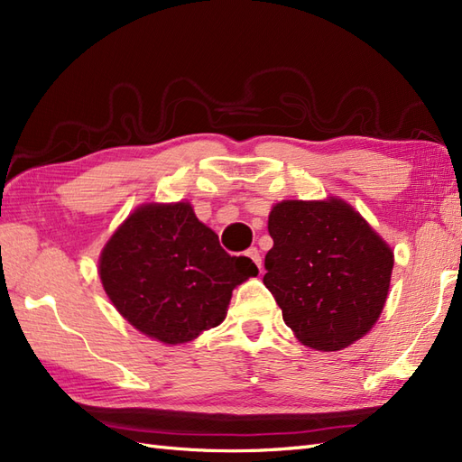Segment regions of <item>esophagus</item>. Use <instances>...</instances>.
I'll return each mask as SVG.
<instances>
[{"label":"esophagus","instance_id":"obj_1","mask_svg":"<svg viewBox=\"0 0 462 462\" xmlns=\"http://www.w3.org/2000/svg\"><path fill=\"white\" fill-rule=\"evenodd\" d=\"M246 256L253 260L256 265H258V270H262V256H260V250L256 248V246H253V248H248L246 250Z\"/></svg>","mask_w":462,"mask_h":462}]
</instances>
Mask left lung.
<instances>
[{
	"label": "left lung",
	"mask_w": 462,
	"mask_h": 462,
	"mask_svg": "<svg viewBox=\"0 0 462 462\" xmlns=\"http://www.w3.org/2000/svg\"><path fill=\"white\" fill-rule=\"evenodd\" d=\"M263 285L295 337L341 351L374 328L387 299L393 253L341 199L283 200L272 208Z\"/></svg>",
	"instance_id": "left-lung-1"
}]
</instances>
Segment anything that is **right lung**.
I'll return each instance as SVG.
<instances>
[{"mask_svg": "<svg viewBox=\"0 0 462 462\" xmlns=\"http://www.w3.org/2000/svg\"><path fill=\"white\" fill-rule=\"evenodd\" d=\"M97 272L117 312L165 345L219 326L233 289L258 275L253 260L219 246L189 202L138 206L106 243Z\"/></svg>", "mask_w": 462, "mask_h": 462, "instance_id": "add662e5", "label": "right lung"}]
</instances>
